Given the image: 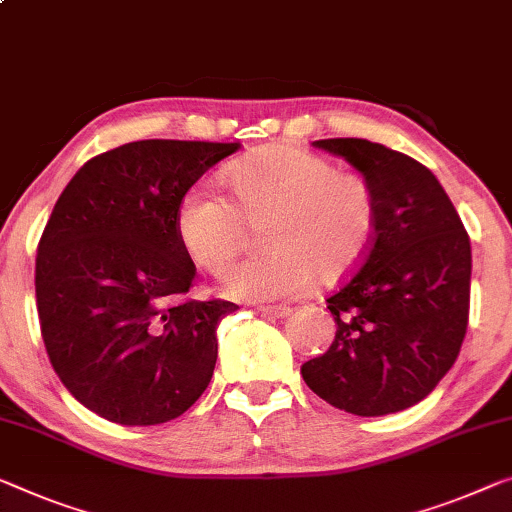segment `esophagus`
I'll use <instances>...</instances> for the list:
<instances>
[{"instance_id": "obj_1", "label": "esophagus", "mask_w": 512, "mask_h": 512, "mask_svg": "<svg viewBox=\"0 0 512 512\" xmlns=\"http://www.w3.org/2000/svg\"><path fill=\"white\" fill-rule=\"evenodd\" d=\"M258 311L265 313V316H272V318H288L290 313H293L290 306H261Z\"/></svg>"}]
</instances>
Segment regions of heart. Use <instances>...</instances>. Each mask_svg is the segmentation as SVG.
<instances>
[{"label": "heart", "instance_id": "obj_1", "mask_svg": "<svg viewBox=\"0 0 512 512\" xmlns=\"http://www.w3.org/2000/svg\"><path fill=\"white\" fill-rule=\"evenodd\" d=\"M231 201L203 187L183 194L176 238L192 261L222 272L245 240V222H261L256 256L235 263L222 288L233 300H293L313 279L332 283L355 270L373 245L377 196L357 174L327 157L274 144L231 162L222 174Z\"/></svg>", "mask_w": 512, "mask_h": 512}]
</instances>
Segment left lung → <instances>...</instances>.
<instances>
[{
  "label": "left lung",
  "mask_w": 512,
  "mask_h": 512,
  "mask_svg": "<svg viewBox=\"0 0 512 512\" xmlns=\"http://www.w3.org/2000/svg\"><path fill=\"white\" fill-rule=\"evenodd\" d=\"M377 196L364 265L327 300L336 336L302 377L329 405L357 416L407 410L460 355L469 320L471 245L430 169L368 139H320Z\"/></svg>",
  "instance_id": "left-lung-1"
}]
</instances>
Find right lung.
Here are the masks:
<instances>
[{"mask_svg": "<svg viewBox=\"0 0 512 512\" xmlns=\"http://www.w3.org/2000/svg\"><path fill=\"white\" fill-rule=\"evenodd\" d=\"M240 144L144 139L93 157L54 206L36 256V304L54 371L121 426L176 419L217 361L233 302H183L196 267L176 238L183 194Z\"/></svg>", "mask_w": 512, "mask_h": 512, "instance_id": "1", "label": "right lung"}]
</instances>
